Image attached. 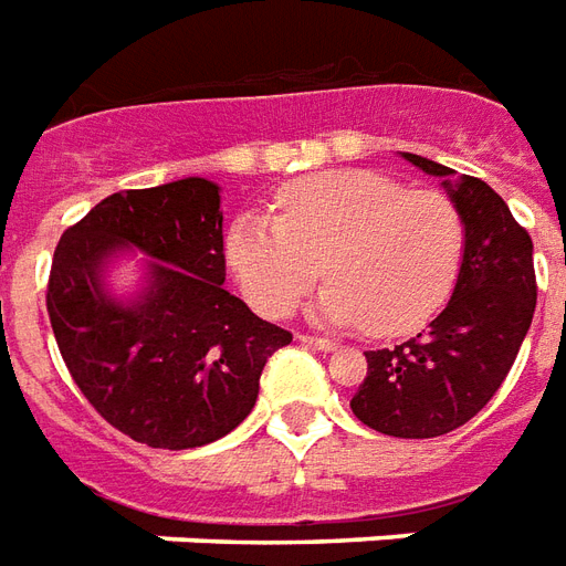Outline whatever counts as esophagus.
<instances>
[{
  "instance_id": "34e87169",
  "label": "esophagus",
  "mask_w": 566,
  "mask_h": 566,
  "mask_svg": "<svg viewBox=\"0 0 566 566\" xmlns=\"http://www.w3.org/2000/svg\"><path fill=\"white\" fill-rule=\"evenodd\" d=\"M300 342H303V345H308V347H317V350H324V354H329V350H336V342H333V338H321V336H308V333H300Z\"/></svg>"
}]
</instances>
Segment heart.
Wrapping results in <instances>:
<instances>
[{
    "mask_svg": "<svg viewBox=\"0 0 566 566\" xmlns=\"http://www.w3.org/2000/svg\"><path fill=\"white\" fill-rule=\"evenodd\" d=\"M464 245L462 212L441 191H408L368 170H329L284 188L272 219L249 212L233 221L228 263L261 315H287L324 270L329 284L317 315L392 336L441 308Z\"/></svg>",
    "mask_w": 566,
    "mask_h": 566,
    "instance_id": "obj_1",
    "label": "heart"
}]
</instances>
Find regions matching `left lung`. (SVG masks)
Wrapping results in <instances>:
<instances>
[{
	"instance_id": "8db88e82",
	"label": "left lung",
	"mask_w": 566,
	"mask_h": 566,
	"mask_svg": "<svg viewBox=\"0 0 566 566\" xmlns=\"http://www.w3.org/2000/svg\"><path fill=\"white\" fill-rule=\"evenodd\" d=\"M405 158L432 177L453 174L422 155ZM443 188L468 228L453 296L429 329L366 350V380L350 399L359 422L392 438H438L483 411L516 363L537 308L528 230L483 179H443Z\"/></svg>"
}]
</instances>
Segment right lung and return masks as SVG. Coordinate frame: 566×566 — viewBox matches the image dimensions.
Returning <instances> with one entry per match:
<instances>
[{
    "mask_svg": "<svg viewBox=\"0 0 566 566\" xmlns=\"http://www.w3.org/2000/svg\"><path fill=\"white\" fill-rule=\"evenodd\" d=\"M219 186L188 177L104 198L62 233L48 315L71 378L113 429L155 450L233 432L291 333L228 294ZM134 244L156 261L134 304L103 294L101 266Z\"/></svg>",
    "mask_w": 566,
    "mask_h": 566,
    "instance_id": "right-lung-1",
    "label": "right lung"
}]
</instances>
